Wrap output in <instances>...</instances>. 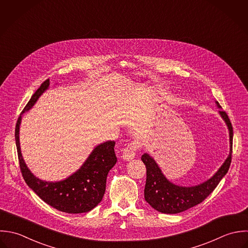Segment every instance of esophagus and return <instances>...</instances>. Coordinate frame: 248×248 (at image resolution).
<instances>
[{
	"label": "esophagus",
	"instance_id": "obj_1",
	"mask_svg": "<svg viewBox=\"0 0 248 248\" xmlns=\"http://www.w3.org/2000/svg\"><path fill=\"white\" fill-rule=\"evenodd\" d=\"M139 147V143L136 141H132L131 143H129L124 149H122V159L126 162L132 161L135 158Z\"/></svg>",
	"mask_w": 248,
	"mask_h": 248
}]
</instances>
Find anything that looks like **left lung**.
Segmentation results:
<instances>
[{
    "label": "left lung",
    "instance_id": "left-lung-1",
    "mask_svg": "<svg viewBox=\"0 0 248 248\" xmlns=\"http://www.w3.org/2000/svg\"><path fill=\"white\" fill-rule=\"evenodd\" d=\"M218 112L224 120L230 140V152L225 162L218 170L207 181L192 186H182L171 183L162 172L156 161L147 153L141 156V161L146 166V184L144 198L146 202L158 212L164 214H178L201 203L217 187L221 179L226 175L232 160L233 127L227 113L221 110V106L216 101Z\"/></svg>",
    "mask_w": 248,
    "mask_h": 248
}]
</instances>
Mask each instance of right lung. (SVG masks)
<instances>
[{"mask_svg":"<svg viewBox=\"0 0 248 248\" xmlns=\"http://www.w3.org/2000/svg\"><path fill=\"white\" fill-rule=\"evenodd\" d=\"M46 80L31 96L22 110L15 128V141L20 169L27 185L48 205L67 214H82L91 211L101 201L106 190L108 171L117 162L114 141L97 145L83 165L72 175L59 182H47L34 176L26 165L20 147L19 131L23 113L29 111L38 98L49 88Z\"/></svg>","mask_w":248,"mask_h":248,"instance_id":"right-lung-1","label":"right lung"}]
</instances>
